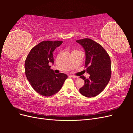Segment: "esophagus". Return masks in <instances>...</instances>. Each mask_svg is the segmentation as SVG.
<instances>
[{"label": "esophagus", "mask_w": 133, "mask_h": 133, "mask_svg": "<svg viewBox=\"0 0 133 133\" xmlns=\"http://www.w3.org/2000/svg\"><path fill=\"white\" fill-rule=\"evenodd\" d=\"M70 77H71V78H75V79H77V78H78V77L77 76H75V75H69Z\"/></svg>", "instance_id": "esophagus-1"}]
</instances>
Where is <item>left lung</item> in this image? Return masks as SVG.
Here are the masks:
<instances>
[{
	"mask_svg": "<svg viewBox=\"0 0 133 133\" xmlns=\"http://www.w3.org/2000/svg\"><path fill=\"white\" fill-rule=\"evenodd\" d=\"M76 42L85 51V68H87V73L90 74L88 79H85L84 76H80L85 83L80 88L79 91L85 97H94L105 89L110 79V58L103 46L93 40L84 38Z\"/></svg>",
	"mask_w": 133,
	"mask_h": 133,
	"instance_id": "left-lung-1",
	"label": "left lung"
}]
</instances>
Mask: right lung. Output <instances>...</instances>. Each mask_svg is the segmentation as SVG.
<instances>
[{
  "label": "right lung",
  "mask_w": 133,
  "mask_h": 133,
  "mask_svg": "<svg viewBox=\"0 0 133 133\" xmlns=\"http://www.w3.org/2000/svg\"><path fill=\"white\" fill-rule=\"evenodd\" d=\"M62 41H43L31 49L25 61V73L32 88L44 96H50L61 89L68 76L55 74L50 69L53 52Z\"/></svg>",
  "instance_id": "right-lung-1"
}]
</instances>
